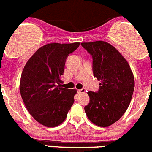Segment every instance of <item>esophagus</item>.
<instances>
[{"label":"esophagus","mask_w":152,"mask_h":152,"mask_svg":"<svg viewBox=\"0 0 152 152\" xmlns=\"http://www.w3.org/2000/svg\"><path fill=\"white\" fill-rule=\"evenodd\" d=\"M77 93L78 94H85L86 93V90L85 89H80L77 91Z\"/></svg>","instance_id":"34e87169"}]
</instances>
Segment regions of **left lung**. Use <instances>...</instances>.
I'll list each match as a JSON object with an SVG mask.
<instances>
[{
    "instance_id": "obj_1",
    "label": "left lung",
    "mask_w": 152,
    "mask_h": 152,
    "mask_svg": "<svg viewBox=\"0 0 152 152\" xmlns=\"http://www.w3.org/2000/svg\"><path fill=\"white\" fill-rule=\"evenodd\" d=\"M93 58L94 76L100 80L97 93L88 92L90 103L84 107L88 119L96 126L108 127L128 109L134 91V75L128 61L105 41L82 42Z\"/></svg>"
}]
</instances>
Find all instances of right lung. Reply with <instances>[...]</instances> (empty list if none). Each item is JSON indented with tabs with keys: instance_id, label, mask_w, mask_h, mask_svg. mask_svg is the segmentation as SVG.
<instances>
[{
	"instance_id": "right-lung-1",
	"label": "right lung",
	"mask_w": 152,
	"mask_h": 152,
	"mask_svg": "<svg viewBox=\"0 0 152 152\" xmlns=\"http://www.w3.org/2000/svg\"><path fill=\"white\" fill-rule=\"evenodd\" d=\"M79 45V42L44 45L24 66L20 81L21 97L29 114L42 126H59L74 103L77 90L61 88V75L67 56Z\"/></svg>"
}]
</instances>
